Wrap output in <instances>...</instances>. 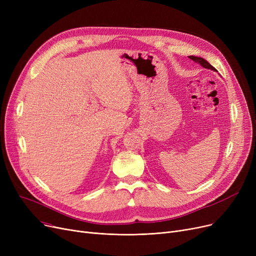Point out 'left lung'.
<instances>
[{
    "instance_id": "8db88e82",
    "label": "left lung",
    "mask_w": 256,
    "mask_h": 256,
    "mask_svg": "<svg viewBox=\"0 0 256 256\" xmlns=\"http://www.w3.org/2000/svg\"><path fill=\"white\" fill-rule=\"evenodd\" d=\"M188 58H190L191 60H193L194 62L200 64L202 67H204V68H208V70H212L214 72H217V70H214V67L212 66L206 59L201 58V57H196V56H188Z\"/></svg>"
}]
</instances>
